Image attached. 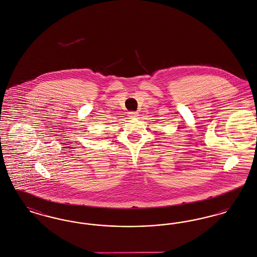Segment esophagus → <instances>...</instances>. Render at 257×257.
Instances as JSON below:
<instances>
[{
	"label": "esophagus",
	"instance_id": "esophagus-1",
	"mask_svg": "<svg viewBox=\"0 0 257 257\" xmlns=\"http://www.w3.org/2000/svg\"><path fill=\"white\" fill-rule=\"evenodd\" d=\"M139 115V113L137 111H130L129 112V116L130 117H137Z\"/></svg>",
	"mask_w": 257,
	"mask_h": 257
}]
</instances>
